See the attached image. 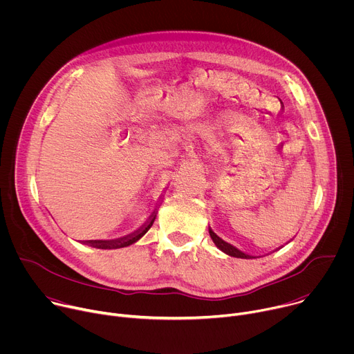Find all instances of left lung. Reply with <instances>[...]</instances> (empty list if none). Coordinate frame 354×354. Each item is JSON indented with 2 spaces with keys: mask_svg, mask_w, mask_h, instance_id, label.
Here are the masks:
<instances>
[{
  "mask_svg": "<svg viewBox=\"0 0 354 354\" xmlns=\"http://www.w3.org/2000/svg\"><path fill=\"white\" fill-rule=\"evenodd\" d=\"M209 232H210V236H212L213 242L217 245V248H218L220 250L224 252V254H227V255H230V257H234V258H241V259H249V258H252V257H249V255H245L243 252L238 250V249H236L235 246H232L231 243L223 241V239H221L218 235H216L210 228H209Z\"/></svg>",
  "mask_w": 354,
  "mask_h": 354,
  "instance_id": "1",
  "label": "left lung"
}]
</instances>
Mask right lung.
<instances>
[{
	"instance_id": "add662e5",
	"label": "right lung",
	"mask_w": 354,
	"mask_h": 354,
	"mask_svg": "<svg viewBox=\"0 0 354 354\" xmlns=\"http://www.w3.org/2000/svg\"><path fill=\"white\" fill-rule=\"evenodd\" d=\"M154 220H156V217L151 218L147 225L141 227L140 230H137L136 232H133L131 235H127V236H124V238L113 239V241H86L85 243H86V245H91V246H93V248H97V249H118V248L129 246V245L134 243L136 241H138V239L151 228V225H153Z\"/></svg>"
}]
</instances>
